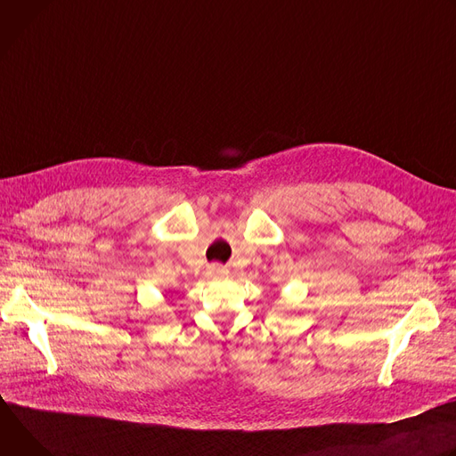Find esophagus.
I'll return each mask as SVG.
<instances>
[{"label":"esophagus","mask_w":456,"mask_h":456,"mask_svg":"<svg viewBox=\"0 0 456 456\" xmlns=\"http://www.w3.org/2000/svg\"><path fill=\"white\" fill-rule=\"evenodd\" d=\"M208 273H210L212 277H223V275L228 273V270H226L224 266H221V265H212V266L208 268Z\"/></svg>","instance_id":"1"}]
</instances>
